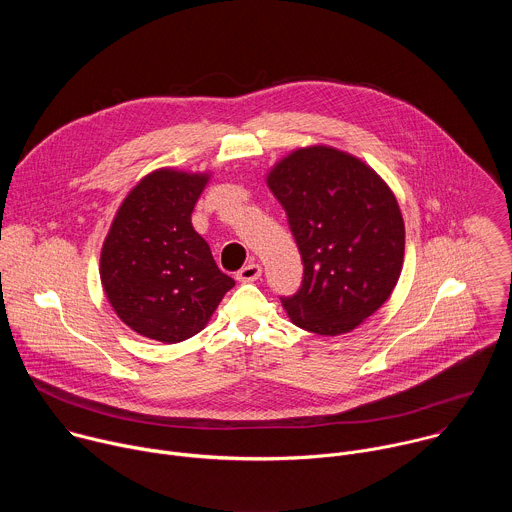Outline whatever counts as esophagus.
Here are the masks:
<instances>
[{
    "label": "esophagus",
    "instance_id": "34e87169",
    "mask_svg": "<svg viewBox=\"0 0 512 512\" xmlns=\"http://www.w3.org/2000/svg\"><path fill=\"white\" fill-rule=\"evenodd\" d=\"M261 277V265L259 263H249L243 269L237 271V279L241 283H249V281H257Z\"/></svg>",
    "mask_w": 512,
    "mask_h": 512
}]
</instances>
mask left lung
<instances>
[{"label": "left lung", "mask_w": 512, "mask_h": 512, "mask_svg": "<svg viewBox=\"0 0 512 512\" xmlns=\"http://www.w3.org/2000/svg\"><path fill=\"white\" fill-rule=\"evenodd\" d=\"M302 261L296 296L281 298L296 326L338 336L373 316L395 289L405 255V225L393 190L352 154L308 145L267 174Z\"/></svg>", "instance_id": "obj_1"}]
</instances>
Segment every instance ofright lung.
<instances>
[{"instance_id": "1", "label": "right lung", "mask_w": 512, "mask_h": 512, "mask_svg": "<svg viewBox=\"0 0 512 512\" xmlns=\"http://www.w3.org/2000/svg\"><path fill=\"white\" fill-rule=\"evenodd\" d=\"M208 180V172H150L123 198L105 237L103 291L119 320L145 338H192L235 285L192 227Z\"/></svg>"}]
</instances>
